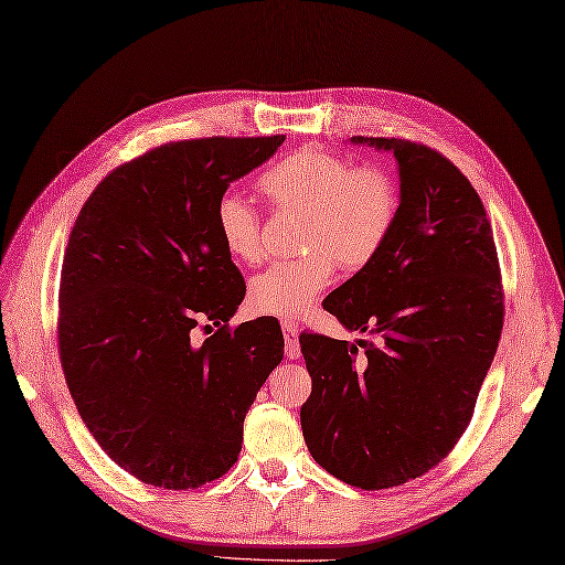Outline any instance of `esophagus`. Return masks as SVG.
<instances>
[{
	"label": "esophagus",
	"mask_w": 565,
	"mask_h": 565,
	"mask_svg": "<svg viewBox=\"0 0 565 565\" xmlns=\"http://www.w3.org/2000/svg\"><path fill=\"white\" fill-rule=\"evenodd\" d=\"M282 335L287 345V356H290V360H299V328L292 321H282Z\"/></svg>",
	"instance_id": "esophagus-1"
}]
</instances>
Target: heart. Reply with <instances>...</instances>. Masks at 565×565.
Listing matches in <instances>:
<instances>
[{"label": "heart", "instance_id": "1", "mask_svg": "<svg viewBox=\"0 0 565 565\" xmlns=\"http://www.w3.org/2000/svg\"><path fill=\"white\" fill-rule=\"evenodd\" d=\"M264 194L278 205L305 211L297 260H278L249 282L254 311L297 319L335 278V266L362 270L374 260L401 215V189L374 164H354L321 148H301L275 162L258 179ZM215 227L225 252L256 264L260 258V217L237 191L215 203Z\"/></svg>", "mask_w": 565, "mask_h": 565}]
</instances>
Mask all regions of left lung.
I'll list each match as a JSON object with an SVG mask.
<instances>
[{"label":"left lung","instance_id":"left-lung-1","mask_svg":"<svg viewBox=\"0 0 565 565\" xmlns=\"http://www.w3.org/2000/svg\"><path fill=\"white\" fill-rule=\"evenodd\" d=\"M350 141L395 156L401 215L323 309L379 342L301 335L311 395L299 417L326 472L374 491L429 472L465 434L501 340L503 287L484 203L456 164L405 139Z\"/></svg>","mask_w":565,"mask_h":565}]
</instances>
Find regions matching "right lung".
<instances>
[{
  "instance_id": "right-lung-1",
  "label": "right lung",
  "mask_w": 565,
  "mask_h": 565,
  "mask_svg": "<svg viewBox=\"0 0 565 565\" xmlns=\"http://www.w3.org/2000/svg\"><path fill=\"white\" fill-rule=\"evenodd\" d=\"M282 141L164 143L109 172L76 217L60 282L66 386L95 441L146 484L223 477L282 362L278 319L227 326L246 285L215 227L217 199ZM201 322L218 330L196 347Z\"/></svg>"
}]
</instances>
